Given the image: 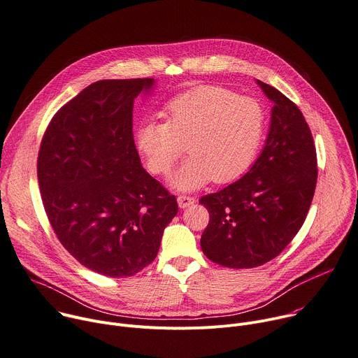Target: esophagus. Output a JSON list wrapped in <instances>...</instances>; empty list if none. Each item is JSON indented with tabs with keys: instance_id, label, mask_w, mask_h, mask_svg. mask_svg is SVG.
Here are the masks:
<instances>
[{
	"instance_id": "obj_1",
	"label": "esophagus",
	"mask_w": 358,
	"mask_h": 358,
	"mask_svg": "<svg viewBox=\"0 0 358 358\" xmlns=\"http://www.w3.org/2000/svg\"><path fill=\"white\" fill-rule=\"evenodd\" d=\"M194 197H190V196H185V194H179L178 196V205L180 209H186L189 206H192L194 203Z\"/></svg>"
}]
</instances>
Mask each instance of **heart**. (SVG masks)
Returning a JSON list of instances; mask_svg holds the SVG:
<instances>
[{
  "label": "heart",
  "instance_id": "heart-1",
  "mask_svg": "<svg viewBox=\"0 0 358 358\" xmlns=\"http://www.w3.org/2000/svg\"><path fill=\"white\" fill-rule=\"evenodd\" d=\"M164 115L166 124L146 119L138 127L135 145L148 171L165 175L186 143L190 156L168 179L178 192L241 178L256 161L266 134L263 105L220 87L192 88L171 99Z\"/></svg>",
  "mask_w": 358,
  "mask_h": 358
}]
</instances>
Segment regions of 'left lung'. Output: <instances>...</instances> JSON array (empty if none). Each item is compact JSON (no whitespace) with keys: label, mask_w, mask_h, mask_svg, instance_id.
Here are the masks:
<instances>
[{"label":"left lung","mask_w":358,"mask_h":358,"mask_svg":"<svg viewBox=\"0 0 358 358\" xmlns=\"http://www.w3.org/2000/svg\"><path fill=\"white\" fill-rule=\"evenodd\" d=\"M256 84L273 103L264 148L243 178L199 201L210 215L202 250L231 268L262 266L286 249L306 220L317 182L303 113L280 91Z\"/></svg>","instance_id":"8db88e82"}]
</instances>
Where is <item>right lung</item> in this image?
<instances>
[{"label": "right lung", "mask_w": 358, "mask_h": 358, "mask_svg": "<svg viewBox=\"0 0 358 358\" xmlns=\"http://www.w3.org/2000/svg\"><path fill=\"white\" fill-rule=\"evenodd\" d=\"M155 84H91L54 115L38 153L39 190L59 242L108 277L150 264L178 213L176 197L143 169L134 142V101Z\"/></svg>", "instance_id": "obj_1"}]
</instances>
